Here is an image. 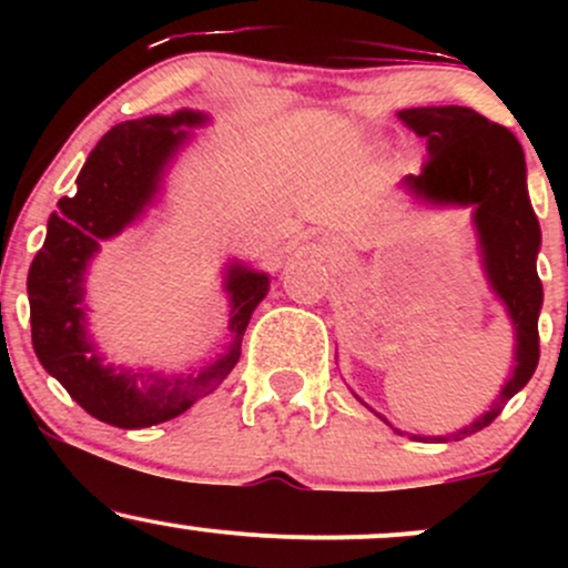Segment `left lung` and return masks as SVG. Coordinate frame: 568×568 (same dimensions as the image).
Wrapping results in <instances>:
<instances>
[{
	"instance_id": "1",
	"label": "left lung",
	"mask_w": 568,
	"mask_h": 568,
	"mask_svg": "<svg viewBox=\"0 0 568 568\" xmlns=\"http://www.w3.org/2000/svg\"><path fill=\"white\" fill-rule=\"evenodd\" d=\"M416 135L427 139V162L419 175L403 184L416 197L440 205H473L480 253L488 283L507 306L515 328V366L497 400L470 427L452 435L422 438V443L462 440L491 425L515 393L526 387L539 363V310L542 283L537 275V253L542 243L539 221L526 192L524 149L507 128L488 122L467 106H429L397 112ZM387 422V419H384ZM400 433V429H395ZM403 435V433H400Z\"/></svg>"
}]
</instances>
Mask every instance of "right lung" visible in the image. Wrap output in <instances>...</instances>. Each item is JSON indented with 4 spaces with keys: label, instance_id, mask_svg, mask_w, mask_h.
<instances>
[{
    "label": "right lung",
    "instance_id": "obj_1",
    "mask_svg": "<svg viewBox=\"0 0 568 568\" xmlns=\"http://www.w3.org/2000/svg\"><path fill=\"white\" fill-rule=\"evenodd\" d=\"M205 114L175 112L120 122L98 141L77 175L74 197L58 200L48 237L29 270L31 342L50 376L67 387L95 419L122 429L160 425L184 414L230 376L240 361V342L253 310L270 291L264 272L232 264L224 288L230 293L232 344L219 361L194 374L160 376L152 371L103 363L84 325V272L103 240L120 234L152 205L165 165Z\"/></svg>",
    "mask_w": 568,
    "mask_h": 568
}]
</instances>
